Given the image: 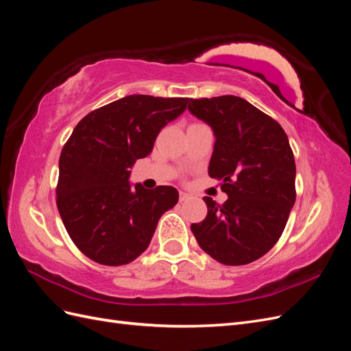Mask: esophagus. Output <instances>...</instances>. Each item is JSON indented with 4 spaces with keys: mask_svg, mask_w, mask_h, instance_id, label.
Wrapping results in <instances>:
<instances>
[{
    "mask_svg": "<svg viewBox=\"0 0 351 351\" xmlns=\"http://www.w3.org/2000/svg\"><path fill=\"white\" fill-rule=\"evenodd\" d=\"M190 199V195L186 192H180V202H186Z\"/></svg>",
    "mask_w": 351,
    "mask_h": 351,
    "instance_id": "34e87169",
    "label": "esophagus"
}]
</instances>
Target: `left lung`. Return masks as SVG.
Instances as JSON below:
<instances>
[{
  "label": "left lung",
  "instance_id": "left-lung-1",
  "mask_svg": "<svg viewBox=\"0 0 351 351\" xmlns=\"http://www.w3.org/2000/svg\"><path fill=\"white\" fill-rule=\"evenodd\" d=\"M189 111L214 130L208 174L228 196L222 205L205 196L208 215L190 228L219 263H250L278 241L295 202L289 137L269 115L232 95L190 99Z\"/></svg>",
  "mask_w": 351,
  "mask_h": 351
}]
</instances>
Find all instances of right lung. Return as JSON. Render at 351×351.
Returning a JSON list of instances; mask_svg holds the SVG:
<instances>
[{"label":"right lung","instance_id":"1","mask_svg":"<svg viewBox=\"0 0 351 351\" xmlns=\"http://www.w3.org/2000/svg\"><path fill=\"white\" fill-rule=\"evenodd\" d=\"M187 102L129 95L74 127L60 155L57 206L70 239L89 259L108 267L130 263L149 246L164 212L176 206L174 187H132L129 177Z\"/></svg>","mask_w":351,"mask_h":351}]
</instances>
